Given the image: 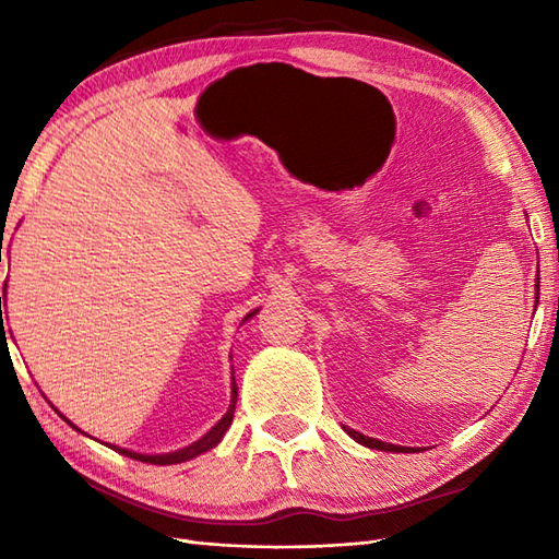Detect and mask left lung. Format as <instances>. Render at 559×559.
I'll list each match as a JSON object with an SVG mask.
<instances>
[{"mask_svg":"<svg viewBox=\"0 0 559 559\" xmlns=\"http://www.w3.org/2000/svg\"><path fill=\"white\" fill-rule=\"evenodd\" d=\"M538 290H540V281L536 278V305H538ZM343 430H346L355 442L358 444H362V447H367V449H379V451H401V454H408V451H420V449H413V447H396V444H389V442H382V439H372V437H365V435H360V432H355V430H350V427H343Z\"/></svg>","mask_w":559,"mask_h":559,"instance_id":"8db88e82","label":"left lung"}]
</instances>
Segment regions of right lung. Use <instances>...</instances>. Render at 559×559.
<instances>
[{
	"instance_id": "obj_1",
	"label": "right lung",
	"mask_w": 559,
	"mask_h": 559,
	"mask_svg": "<svg viewBox=\"0 0 559 559\" xmlns=\"http://www.w3.org/2000/svg\"><path fill=\"white\" fill-rule=\"evenodd\" d=\"M0 261H2V257H0ZM2 302L7 305V283H4V295L0 298V312H2ZM257 314V310L254 312H249L247 317H245V322L249 317H254ZM4 324V322H2ZM7 336V331H2V338ZM235 403H237V384H235V377H233V391H230V406H228V411H225V415L223 418L211 427V430L204 435V437H199L197 442H192L189 447H182V449H177V451H168V454H139V451H132V449H122V447H115V444H108L110 449H115V451H120L122 456H129V459H136V461H144V463H156V466H173V463H182V461H189V459H194V456H199V454H204V451H211L213 447H216L221 439H223V435L228 432V427L233 425V415H235ZM57 411V408H55ZM59 413V411H57ZM62 415V413H59ZM64 418V415H62ZM67 420V418H64ZM71 427H74V430H79V427L71 423V420H67ZM81 432V430H79ZM86 435V432H83Z\"/></svg>"
}]
</instances>
